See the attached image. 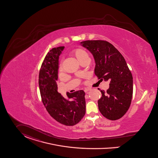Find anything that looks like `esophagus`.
Here are the masks:
<instances>
[{"mask_svg": "<svg viewBox=\"0 0 158 158\" xmlns=\"http://www.w3.org/2000/svg\"><path fill=\"white\" fill-rule=\"evenodd\" d=\"M91 90V88H90V87H87V88H85V89H84V91H85V93H87L89 91H90Z\"/></svg>", "mask_w": 158, "mask_h": 158, "instance_id": "1", "label": "esophagus"}]
</instances>
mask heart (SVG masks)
Returning a JSON list of instances; mask_svg holds the SVG:
<instances>
[{
  "instance_id": "heart-1",
  "label": "heart",
  "mask_w": 158,
  "mask_h": 158,
  "mask_svg": "<svg viewBox=\"0 0 158 158\" xmlns=\"http://www.w3.org/2000/svg\"><path fill=\"white\" fill-rule=\"evenodd\" d=\"M71 53L73 54V56H74L78 59V60L79 62L81 61V60H82L84 57H88L87 53L84 50L81 49V48H76V49H74V50H73L72 51ZM59 69H60V70H61V69H62L61 64L60 65Z\"/></svg>"
}]
</instances>
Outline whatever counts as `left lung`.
I'll list each match as a JSON object with an SVG mask.
<instances>
[{
	"instance_id": "8db88e82",
	"label": "left lung",
	"mask_w": 158,
	"mask_h": 158,
	"mask_svg": "<svg viewBox=\"0 0 158 158\" xmlns=\"http://www.w3.org/2000/svg\"><path fill=\"white\" fill-rule=\"evenodd\" d=\"M95 59V74L98 79L110 81L106 92L101 90L98 108L105 118L116 120L126 114L132 101L133 78L125 59L110 42L88 40L81 42Z\"/></svg>"
}]
</instances>
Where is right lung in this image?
Instances as JSON below:
<instances>
[{"label": "right lung", "mask_w": 158, "mask_h": 158, "mask_svg": "<svg viewBox=\"0 0 158 158\" xmlns=\"http://www.w3.org/2000/svg\"><path fill=\"white\" fill-rule=\"evenodd\" d=\"M64 47L53 48L46 55L39 74V86L42 103L49 114L59 123L74 126L85 113V92L67 93L64 98L57 92L59 57Z\"/></svg>", "instance_id": "add662e5"}]
</instances>
